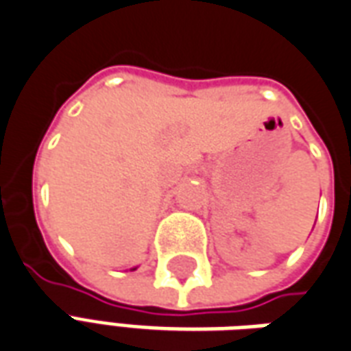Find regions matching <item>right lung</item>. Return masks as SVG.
<instances>
[{
  "instance_id": "1",
  "label": "right lung",
  "mask_w": 351,
  "mask_h": 351,
  "mask_svg": "<svg viewBox=\"0 0 351 351\" xmlns=\"http://www.w3.org/2000/svg\"><path fill=\"white\" fill-rule=\"evenodd\" d=\"M134 269H136V267H132V269H130V271H134Z\"/></svg>"
}]
</instances>
